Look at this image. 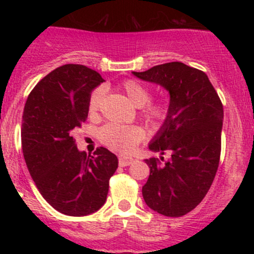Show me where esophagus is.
I'll use <instances>...</instances> for the list:
<instances>
[{"label":"esophagus","instance_id":"obj_1","mask_svg":"<svg viewBox=\"0 0 254 254\" xmlns=\"http://www.w3.org/2000/svg\"><path fill=\"white\" fill-rule=\"evenodd\" d=\"M133 162V159L132 157H129V156H119V166L121 167H125V166H129Z\"/></svg>","mask_w":254,"mask_h":254}]
</instances>
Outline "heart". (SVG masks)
Masks as SVG:
<instances>
[{"label": "heart", "mask_w": 254, "mask_h": 254, "mask_svg": "<svg viewBox=\"0 0 254 254\" xmlns=\"http://www.w3.org/2000/svg\"><path fill=\"white\" fill-rule=\"evenodd\" d=\"M122 90L127 95L131 104L136 107H143V115L153 123H160L167 116V105L164 103H150V90L136 80H127L122 84ZM104 99V89L93 90L88 100V112L95 116L100 109ZM101 142L107 147L119 151H130L137 143L145 137L143 127L138 125H118L109 124L100 130Z\"/></svg>", "instance_id": "obj_1"}]
</instances>
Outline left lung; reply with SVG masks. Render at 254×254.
<instances>
[{
	"label": "left lung",
	"instance_id": "1",
	"mask_svg": "<svg viewBox=\"0 0 254 254\" xmlns=\"http://www.w3.org/2000/svg\"><path fill=\"white\" fill-rule=\"evenodd\" d=\"M132 74L170 94L167 116L148 148L171 157L165 164L155 157L145 160L150 174L142 188L144 202L165 216H183L202 202L217 172L222 103L205 72L182 62Z\"/></svg>",
	"mask_w": 254,
	"mask_h": 254
}]
</instances>
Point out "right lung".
Listing matches in <instances>:
<instances>
[{"instance_id": "right-lung-1", "label": "right lung", "mask_w": 254, "mask_h": 254, "mask_svg": "<svg viewBox=\"0 0 254 254\" xmlns=\"http://www.w3.org/2000/svg\"><path fill=\"white\" fill-rule=\"evenodd\" d=\"M101 75L81 64L58 66L28 95L22 116V153L45 200L69 216H86L106 202L117 156L100 147L87 156L71 131L88 117V100Z\"/></svg>"}]
</instances>
